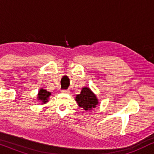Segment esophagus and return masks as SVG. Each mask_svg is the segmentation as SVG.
Returning a JSON list of instances; mask_svg holds the SVG:
<instances>
[{"mask_svg":"<svg viewBox=\"0 0 154 154\" xmlns=\"http://www.w3.org/2000/svg\"><path fill=\"white\" fill-rule=\"evenodd\" d=\"M62 92L65 93V94H68V93H70V91H69V90H62Z\"/></svg>","mask_w":154,"mask_h":154,"instance_id":"34e87169","label":"esophagus"}]
</instances>
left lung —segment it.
Segmentation results:
<instances>
[{"label":"left lung","mask_w":154,"mask_h":154,"mask_svg":"<svg viewBox=\"0 0 154 154\" xmlns=\"http://www.w3.org/2000/svg\"><path fill=\"white\" fill-rule=\"evenodd\" d=\"M79 107L85 110H91L98 105V100L94 93L88 87H84L79 94L75 97Z\"/></svg>","instance_id":"1"}]
</instances>
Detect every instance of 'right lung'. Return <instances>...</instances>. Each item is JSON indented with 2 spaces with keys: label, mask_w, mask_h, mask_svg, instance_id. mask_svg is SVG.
Instances as JSON below:
<instances>
[{
  "label": "right lung",
  "mask_w": 154,
  "mask_h": 154,
  "mask_svg": "<svg viewBox=\"0 0 154 154\" xmlns=\"http://www.w3.org/2000/svg\"><path fill=\"white\" fill-rule=\"evenodd\" d=\"M50 95H51V93H50L49 91H47L46 89H41L38 91L37 98L38 100L41 101V103H42V104H45V103H46L49 101L48 99H49Z\"/></svg>",
  "instance_id": "right-lung-1"
}]
</instances>
